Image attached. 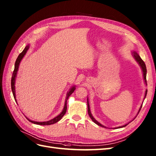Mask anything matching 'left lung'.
Here are the masks:
<instances>
[{
    "label": "left lung",
    "instance_id": "left-lung-1",
    "mask_svg": "<svg viewBox=\"0 0 156 156\" xmlns=\"http://www.w3.org/2000/svg\"><path fill=\"white\" fill-rule=\"evenodd\" d=\"M133 57L135 58V60H136V61L139 63V64L140 65L141 68V69H142V70H143V74H144V80H145V84H147V80H146L147 69H146V66H145L144 62L143 60H142V59L140 58V56L138 55V54H137V52L133 51ZM147 90H146V91H145V97H146V95H147ZM87 105H88V115H89V117H90V119H92V121H93L94 122H95L96 124L98 125H99V126H101V127H104V126H103V125H102L100 123V122H98L97 121H96L95 119H94V117H92V114H91V112H90V107H89V104H88V100H87ZM141 107H142V105H141V108H140V111H139V112H140V110H141ZM126 125H123V126H121V127H119L118 128L124 127H125Z\"/></svg>",
    "mask_w": 156,
    "mask_h": 156
}]
</instances>
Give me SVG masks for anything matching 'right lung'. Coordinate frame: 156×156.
<instances>
[{"mask_svg": "<svg viewBox=\"0 0 156 156\" xmlns=\"http://www.w3.org/2000/svg\"><path fill=\"white\" fill-rule=\"evenodd\" d=\"M29 48V45L26 46V47L25 48V49H23V51L21 53V54L19 55L18 58H16V62H15V69H14V71H13L12 75V78H11V89H12V94H13V97H14V98H15V101H16V99H15V78H16V73H17V71H18L19 66L20 62H21L23 58L24 57V55H25L26 52H27V51L28 50ZM75 89H76L75 87H73L70 89V90H69V91L68 92L67 97H66V101H65V105H64V109H63V111H62V112H61V113L59 114L58 116H57V117H56L51 119V120H50V121H45V122H36V121L29 120V119H27L30 122H33V123H35V124H37V125H49L54 124V123H55V122H58L63 117V116L65 115L66 111H67V100H68V98H69V96H70L73 93V92H74Z\"/></svg>", "mask_w": 156, "mask_h": 156, "instance_id": "add662e5", "label": "right lung"}]
</instances>
